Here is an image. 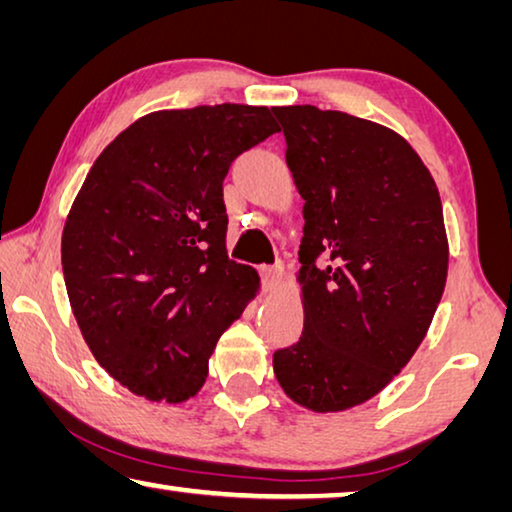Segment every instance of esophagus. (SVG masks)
Wrapping results in <instances>:
<instances>
[{
	"label": "esophagus",
	"mask_w": 512,
	"mask_h": 512,
	"mask_svg": "<svg viewBox=\"0 0 512 512\" xmlns=\"http://www.w3.org/2000/svg\"><path fill=\"white\" fill-rule=\"evenodd\" d=\"M282 273H285V266L280 262L273 266H262V282L266 291H273L282 282Z\"/></svg>",
	"instance_id": "obj_1"
}]
</instances>
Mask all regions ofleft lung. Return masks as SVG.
<instances>
[{"label":"left lung","instance_id":"8db88e82","mask_svg":"<svg viewBox=\"0 0 512 512\" xmlns=\"http://www.w3.org/2000/svg\"><path fill=\"white\" fill-rule=\"evenodd\" d=\"M273 113L305 200L303 335L273 371L294 403L342 412L376 396L431 326L449 269L440 193L389 127L312 104Z\"/></svg>","mask_w":512,"mask_h":512}]
</instances>
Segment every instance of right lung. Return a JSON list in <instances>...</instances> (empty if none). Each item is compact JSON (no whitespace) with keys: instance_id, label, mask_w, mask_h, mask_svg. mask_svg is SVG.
Returning <instances> with one entry per match:
<instances>
[{"instance_id":"1","label":"right lung","mask_w":512,"mask_h":512,"mask_svg":"<svg viewBox=\"0 0 512 512\" xmlns=\"http://www.w3.org/2000/svg\"><path fill=\"white\" fill-rule=\"evenodd\" d=\"M280 132L266 107L154 111L88 170L61 237L72 314L95 360L136 396L180 403L259 289L227 257L223 180Z\"/></svg>"}]
</instances>
